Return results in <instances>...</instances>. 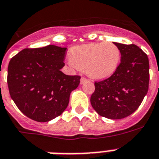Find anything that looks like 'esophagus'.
Here are the masks:
<instances>
[{
    "mask_svg": "<svg viewBox=\"0 0 159 159\" xmlns=\"http://www.w3.org/2000/svg\"><path fill=\"white\" fill-rule=\"evenodd\" d=\"M87 82V79L86 78H85V77H82L81 78V80H80V83H81V85H82V84H84L85 82Z\"/></svg>",
    "mask_w": 159,
    "mask_h": 159,
    "instance_id": "34e87169",
    "label": "esophagus"
}]
</instances>
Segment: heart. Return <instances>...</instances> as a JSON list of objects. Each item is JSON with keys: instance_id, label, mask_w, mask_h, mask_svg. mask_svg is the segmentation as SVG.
<instances>
[{"instance_id": "1", "label": "heart", "mask_w": 159, "mask_h": 159, "mask_svg": "<svg viewBox=\"0 0 159 159\" xmlns=\"http://www.w3.org/2000/svg\"><path fill=\"white\" fill-rule=\"evenodd\" d=\"M120 57V50L113 43H90L71 48L68 63L84 69L90 78L104 79L116 72Z\"/></svg>"}]
</instances>
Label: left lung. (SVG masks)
<instances>
[{
    "label": "left lung",
    "instance_id": "left-lung-1",
    "mask_svg": "<svg viewBox=\"0 0 159 159\" xmlns=\"http://www.w3.org/2000/svg\"><path fill=\"white\" fill-rule=\"evenodd\" d=\"M113 43L120 50L121 62L110 77L94 83L90 102L101 116L119 120L133 114L147 94L150 65L137 45Z\"/></svg>",
    "mask_w": 159,
    "mask_h": 159
}]
</instances>
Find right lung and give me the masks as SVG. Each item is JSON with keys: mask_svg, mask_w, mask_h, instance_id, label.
<instances>
[{"mask_svg": "<svg viewBox=\"0 0 159 159\" xmlns=\"http://www.w3.org/2000/svg\"><path fill=\"white\" fill-rule=\"evenodd\" d=\"M66 48L48 45L25 48L14 56L8 66L7 83L10 97L26 116L48 122L66 109L80 76L61 71L65 66Z\"/></svg>", "mask_w": 159, "mask_h": 159, "instance_id": "obj_1", "label": "right lung"}]
</instances>
